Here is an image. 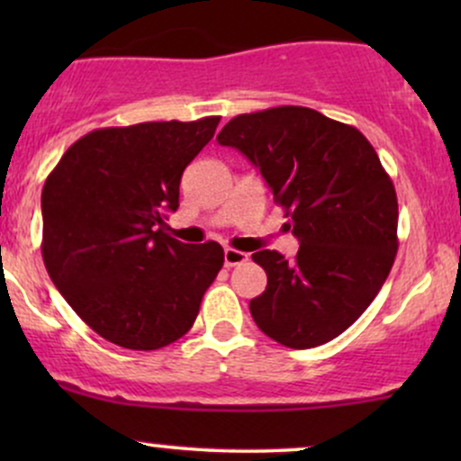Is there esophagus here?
I'll list each match as a JSON object with an SVG mask.
<instances>
[{
    "instance_id": "34e87169",
    "label": "esophagus",
    "mask_w": 461,
    "mask_h": 461,
    "mask_svg": "<svg viewBox=\"0 0 461 461\" xmlns=\"http://www.w3.org/2000/svg\"><path fill=\"white\" fill-rule=\"evenodd\" d=\"M249 256L245 251H238V249L227 247L225 249V267H238V264L247 262Z\"/></svg>"
}]
</instances>
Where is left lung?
Segmentation results:
<instances>
[{
    "label": "left lung",
    "instance_id": "obj_1",
    "mask_svg": "<svg viewBox=\"0 0 461 461\" xmlns=\"http://www.w3.org/2000/svg\"><path fill=\"white\" fill-rule=\"evenodd\" d=\"M260 168L290 216L297 258L264 249L267 290L253 321L279 345L312 348L340 336L373 303L394 264L399 203L362 131L303 105L238 114L216 136Z\"/></svg>",
    "mask_w": 461,
    "mask_h": 461
}]
</instances>
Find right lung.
<instances>
[{"label": "right lung", "instance_id": "1", "mask_svg": "<svg viewBox=\"0 0 461 461\" xmlns=\"http://www.w3.org/2000/svg\"><path fill=\"white\" fill-rule=\"evenodd\" d=\"M221 116L104 128L73 142L47 177L43 262L76 314L114 345L156 351L182 338L223 267L219 242L164 231L184 168Z\"/></svg>", "mask_w": 461, "mask_h": 461}]
</instances>
